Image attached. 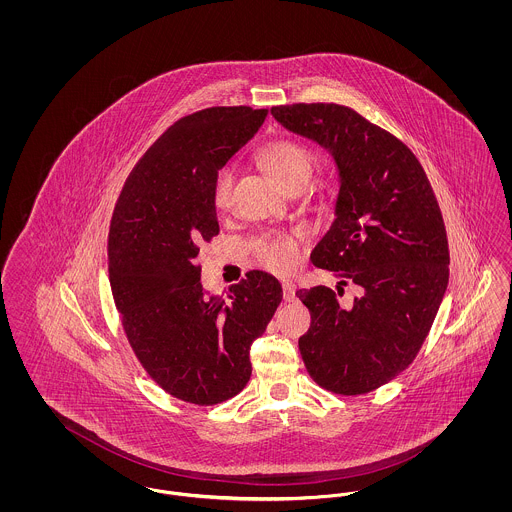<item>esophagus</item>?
I'll return each mask as SVG.
<instances>
[{
	"instance_id": "obj_1",
	"label": "esophagus",
	"mask_w": 512,
	"mask_h": 512,
	"mask_svg": "<svg viewBox=\"0 0 512 512\" xmlns=\"http://www.w3.org/2000/svg\"><path fill=\"white\" fill-rule=\"evenodd\" d=\"M282 290H284V299L286 301H293L295 299V284L292 280H284L282 282Z\"/></svg>"
}]
</instances>
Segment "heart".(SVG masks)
<instances>
[{
	"label": "heart",
	"instance_id": "1",
	"mask_svg": "<svg viewBox=\"0 0 512 512\" xmlns=\"http://www.w3.org/2000/svg\"><path fill=\"white\" fill-rule=\"evenodd\" d=\"M259 163L267 171L268 176L286 192H292L295 188H305L315 169L313 153L307 147L299 146L290 140H276L267 147H263L259 155ZM232 186H234V167L224 165L215 174V182L211 190L213 205L220 211L230 205ZM257 251L263 265L276 272H288L299 263V245L293 238L265 240L257 245Z\"/></svg>",
	"mask_w": 512,
	"mask_h": 512
}]
</instances>
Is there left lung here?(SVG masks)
<instances>
[{"instance_id": "left-lung-1", "label": "left lung", "mask_w": 512, "mask_h": 512, "mask_svg": "<svg viewBox=\"0 0 512 512\" xmlns=\"http://www.w3.org/2000/svg\"><path fill=\"white\" fill-rule=\"evenodd\" d=\"M270 113L332 155L340 182L336 219L311 261L345 272L361 288L345 307L326 286L297 292L313 318L299 338L301 357L324 390H376L413 363L447 290L438 199L413 151L353 109L295 103Z\"/></svg>"}]
</instances>
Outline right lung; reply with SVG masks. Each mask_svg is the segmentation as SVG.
I'll use <instances>...</instances> for the list:
<instances>
[{
  "label": "right lung",
  "mask_w": 512,
  "mask_h": 512,
  "mask_svg": "<svg viewBox=\"0 0 512 512\" xmlns=\"http://www.w3.org/2000/svg\"><path fill=\"white\" fill-rule=\"evenodd\" d=\"M267 109L211 107L188 115L128 174L109 230V282L122 328L147 374L172 397L217 405L244 390L253 341L282 301L263 270L203 290L199 245L219 234L215 174L257 134Z\"/></svg>",
  "instance_id": "1"
}]
</instances>
